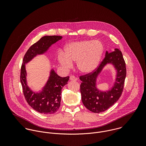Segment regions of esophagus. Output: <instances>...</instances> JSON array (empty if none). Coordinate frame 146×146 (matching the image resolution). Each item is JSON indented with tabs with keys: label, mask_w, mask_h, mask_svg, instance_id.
Masks as SVG:
<instances>
[{
	"label": "esophagus",
	"mask_w": 146,
	"mask_h": 146,
	"mask_svg": "<svg viewBox=\"0 0 146 146\" xmlns=\"http://www.w3.org/2000/svg\"><path fill=\"white\" fill-rule=\"evenodd\" d=\"M70 80H71V81H72V82H76V80H77V78L75 77V76H70Z\"/></svg>",
	"instance_id": "34e87169"
}]
</instances>
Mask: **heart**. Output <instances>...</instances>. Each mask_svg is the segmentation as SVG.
<instances>
[{
  "label": "heart",
  "mask_w": 146,
  "mask_h": 146,
  "mask_svg": "<svg viewBox=\"0 0 146 146\" xmlns=\"http://www.w3.org/2000/svg\"><path fill=\"white\" fill-rule=\"evenodd\" d=\"M65 50V53L60 51L58 54V60L63 68H71L75 62L79 71L87 74L93 72L99 66L104 46L100 40H86L68 44Z\"/></svg>",
  "instance_id": "heart-1"
}]
</instances>
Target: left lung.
<instances>
[{
  "label": "left lung",
  "mask_w": 146,
  "mask_h": 146,
  "mask_svg": "<svg viewBox=\"0 0 146 146\" xmlns=\"http://www.w3.org/2000/svg\"><path fill=\"white\" fill-rule=\"evenodd\" d=\"M111 63L117 70V78L113 88L108 91H100L96 86V78L104 66ZM126 69L121 52L117 48L112 52H106L105 57L92 73L80 76L82 100L85 107L94 113H101L115 104L124 89Z\"/></svg>",
  "instance_id": "left-lung-1"
}]
</instances>
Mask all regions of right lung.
<instances>
[{
	"instance_id": "right-lung-1",
	"label": "right lung",
	"mask_w": 146,
	"mask_h": 146,
	"mask_svg": "<svg viewBox=\"0 0 146 146\" xmlns=\"http://www.w3.org/2000/svg\"><path fill=\"white\" fill-rule=\"evenodd\" d=\"M62 38L61 36H44L32 45L24 56L21 66L20 81L25 100L34 110L44 115H52L58 111L61 105L63 87L67 84L69 76L62 78L54 70H51L50 76L42 91L33 92L26 81L27 73L25 64L38 54L45 53L49 48Z\"/></svg>"
}]
</instances>
